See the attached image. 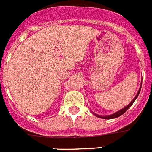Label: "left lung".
Returning <instances> with one entry per match:
<instances>
[{"label":"left lung","instance_id":"8db88e82","mask_svg":"<svg viewBox=\"0 0 152 152\" xmlns=\"http://www.w3.org/2000/svg\"><path fill=\"white\" fill-rule=\"evenodd\" d=\"M141 83H142V82H141ZM140 89H141V86H140V89H139V91H138L136 97H134V99H133V101H132V102H130V103H129V104H128L127 106H126L125 108H122L121 110L118 111V112H115V113H114V114H112V115H106V116H102V115H99L95 114V113H94V114L97 117H99V118H102V119H115V118H117V117L120 116V115H123V113H125V112L128 110V108H129V107H130V106L132 105V104H134V102H135V100H136L137 98L138 95H139V94H140Z\"/></svg>","mask_w":152,"mask_h":152}]
</instances>
